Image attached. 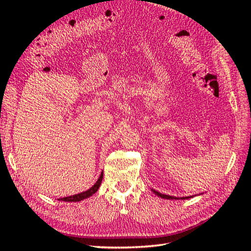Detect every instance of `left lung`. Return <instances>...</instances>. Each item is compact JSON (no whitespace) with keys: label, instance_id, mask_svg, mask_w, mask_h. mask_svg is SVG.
<instances>
[{"label":"left lung","instance_id":"left-lung-1","mask_svg":"<svg viewBox=\"0 0 251 251\" xmlns=\"http://www.w3.org/2000/svg\"><path fill=\"white\" fill-rule=\"evenodd\" d=\"M151 191H153L158 197H161V198H163V199H169V200H173V199H175V200H179V199H181V200H184V199H189V198H192V197H182V198H177V197H173V196H169V195H164V194H161V193H159V192H156V191H154V189H151Z\"/></svg>","mask_w":251,"mask_h":251}]
</instances>
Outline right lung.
<instances>
[{"label":"right lung","instance_id":"right-lung-1","mask_svg":"<svg viewBox=\"0 0 251 251\" xmlns=\"http://www.w3.org/2000/svg\"><path fill=\"white\" fill-rule=\"evenodd\" d=\"M102 178H103V172H101L100 178H98V180L96 181V183L90 189H88V191L82 192V193L77 194V195H73V196H70V197H65V198H60V199H57V200L66 201V202H78V201H81L83 199H87V198H89V197H91L98 191V188H100V186L101 184Z\"/></svg>","mask_w":251,"mask_h":251}]
</instances>
